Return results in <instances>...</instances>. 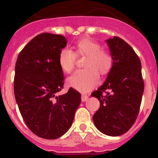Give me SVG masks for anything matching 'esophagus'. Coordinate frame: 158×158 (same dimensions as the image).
<instances>
[{
  "label": "esophagus",
  "instance_id": "1",
  "mask_svg": "<svg viewBox=\"0 0 158 158\" xmlns=\"http://www.w3.org/2000/svg\"><path fill=\"white\" fill-rule=\"evenodd\" d=\"M88 98H89V96H87V95H85V94H82L81 95V100H82V102L87 101Z\"/></svg>",
  "mask_w": 158,
  "mask_h": 158
}]
</instances>
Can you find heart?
Instances as JSON below:
<instances>
[{
	"mask_svg": "<svg viewBox=\"0 0 158 158\" xmlns=\"http://www.w3.org/2000/svg\"><path fill=\"white\" fill-rule=\"evenodd\" d=\"M76 54L86 55L85 69H78L69 77L68 83L73 89L81 93H87L99 83V74L107 73L112 66V57L107 51L101 50L98 43L89 39H82L76 43ZM68 48L61 50L58 55V64L65 73L74 69L77 55Z\"/></svg>",
	"mask_w": 158,
	"mask_h": 158,
	"instance_id": "heart-1",
	"label": "heart"
}]
</instances>
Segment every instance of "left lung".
<instances>
[{"label":"left lung","mask_w":158,"mask_h":158,"mask_svg":"<svg viewBox=\"0 0 158 158\" xmlns=\"http://www.w3.org/2000/svg\"><path fill=\"white\" fill-rule=\"evenodd\" d=\"M106 43L112 66L104 84L91 94L100 103L93 118L100 132L119 136L132 127L139 115L144 91L142 64L133 48L120 38L114 36Z\"/></svg>","instance_id":"1"}]
</instances>
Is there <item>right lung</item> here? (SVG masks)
Masks as SVG:
<instances>
[{"label": "right lung", "mask_w": 158, "mask_h": 158, "mask_svg": "<svg viewBox=\"0 0 158 158\" xmlns=\"http://www.w3.org/2000/svg\"><path fill=\"white\" fill-rule=\"evenodd\" d=\"M66 44L62 35L42 33L23 47L16 60V101L27 127L43 139H55L66 133L81 101L73 88L57 95L64 85L58 55Z\"/></svg>", "instance_id": "right-lung-1"}]
</instances>
